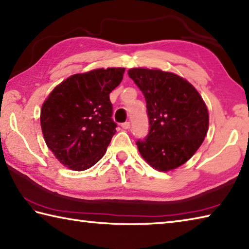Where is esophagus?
I'll list each match as a JSON object with an SVG mask.
<instances>
[{"label": "esophagus", "mask_w": 249, "mask_h": 249, "mask_svg": "<svg viewBox=\"0 0 249 249\" xmlns=\"http://www.w3.org/2000/svg\"><path fill=\"white\" fill-rule=\"evenodd\" d=\"M130 123H124V124H121V126H123V129H124V130H128V129H130Z\"/></svg>", "instance_id": "1"}]
</instances>
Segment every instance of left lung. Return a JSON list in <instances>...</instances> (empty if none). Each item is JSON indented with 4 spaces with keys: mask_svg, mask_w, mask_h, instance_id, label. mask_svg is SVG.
<instances>
[{
    "mask_svg": "<svg viewBox=\"0 0 249 249\" xmlns=\"http://www.w3.org/2000/svg\"><path fill=\"white\" fill-rule=\"evenodd\" d=\"M146 101L149 131L138 140L140 154L153 168L169 171L193 156L209 125L208 110L197 90L176 73L159 69L128 71Z\"/></svg>",
    "mask_w": 249,
    "mask_h": 249,
    "instance_id": "8db88e82",
    "label": "left lung"
}]
</instances>
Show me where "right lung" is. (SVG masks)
<instances>
[{"instance_id":"add662e5","label":"right lung","mask_w":249,"mask_h":249,"mask_svg":"<svg viewBox=\"0 0 249 249\" xmlns=\"http://www.w3.org/2000/svg\"><path fill=\"white\" fill-rule=\"evenodd\" d=\"M124 68L76 73L59 83L42 105L41 128L48 147L72 170L94 166L116 133L109 93L120 84Z\"/></svg>"}]
</instances>
